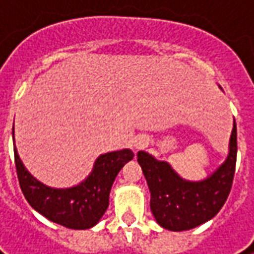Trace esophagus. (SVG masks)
I'll use <instances>...</instances> for the list:
<instances>
[{"mask_svg": "<svg viewBox=\"0 0 254 254\" xmlns=\"http://www.w3.org/2000/svg\"><path fill=\"white\" fill-rule=\"evenodd\" d=\"M148 145V138L145 137V135H138V137H135L134 140H132V148L134 150H142V148H145Z\"/></svg>", "mask_w": 254, "mask_h": 254, "instance_id": "obj_1", "label": "esophagus"}]
</instances>
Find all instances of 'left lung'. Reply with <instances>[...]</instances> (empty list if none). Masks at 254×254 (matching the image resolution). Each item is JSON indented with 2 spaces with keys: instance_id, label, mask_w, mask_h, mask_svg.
<instances>
[{
  "instance_id": "obj_1",
  "label": "left lung",
  "mask_w": 254,
  "mask_h": 254,
  "mask_svg": "<svg viewBox=\"0 0 254 254\" xmlns=\"http://www.w3.org/2000/svg\"><path fill=\"white\" fill-rule=\"evenodd\" d=\"M238 155L236 123L229 140V154L219 168L202 181L184 180L167 161L138 151L141 167L151 192L150 208L157 223L172 232L190 230L210 220L229 196Z\"/></svg>"
}]
</instances>
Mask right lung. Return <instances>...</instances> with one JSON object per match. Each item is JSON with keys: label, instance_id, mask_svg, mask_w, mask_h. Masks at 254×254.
Returning <instances> with one entry per match:
<instances>
[{"label": "right lung", "instance_id": "obj_1", "mask_svg": "<svg viewBox=\"0 0 254 254\" xmlns=\"http://www.w3.org/2000/svg\"><path fill=\"white\" fill-rule=\"evenodd\" d=\"M14 155L19 187L28 203L51 222L69 229L84 230L93 228L102 219L109 208L113 182L123 167L131 161L134 152L124 148L102 154L89 177L70 188L45 185L25 168L16 147H14Z\"/></svg>", "mask_w": 254, "mask_h": 254}]
</instances>
